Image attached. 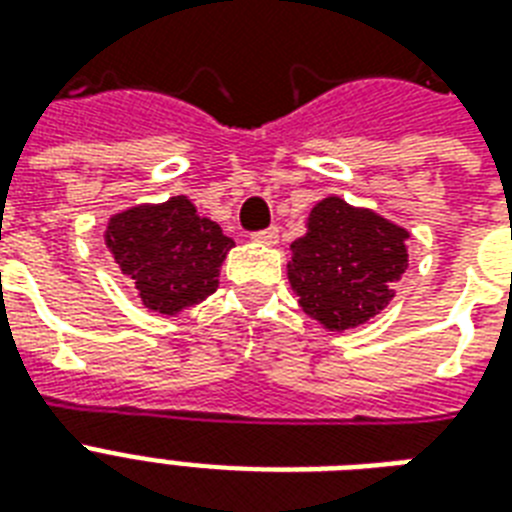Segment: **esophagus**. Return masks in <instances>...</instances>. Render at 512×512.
<instances>
[{
	"mask_svg": "<svg viewBox=\"0 0 512 512\" xmlns=\"http://www.w3.org/2000/svg\"><path fill=\"white\" fill-rule=\"evenodd\" d=\"M252 239L260 241V244H276V241H279V228L271 225V228H265V231L252 233Z\"/></svg>",
	"mask_w": 512,
	"mask_h": 512,
	"instance_id": "esophagus-1",
	"label": "esophagus"
}]
</instances>
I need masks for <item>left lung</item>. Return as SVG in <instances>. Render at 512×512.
Wrapping results in <instances>:
<instances>
[{
  "instance_id": "1",
  "label": "left lung",
  "mask_w": 512,
  "mask_h": 512,
  "mask_svg": "<svg viewBox=\"0 0 512 512\" xmlns=\"http://www.w3.org/2000/svg\"><path fill=\"white\" fill-rule=\"evenodd\" d=\"M409 233L372 209L329 196L311 209L308 233L292 241L289 284L311 319L342 332L377 316L409 265Z\"/></svg>"
}]
</instances>
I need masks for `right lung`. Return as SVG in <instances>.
I'll return each instance as SVG.
<instances>
[{"mask_svg": "<svg viewBox=\"0 0 512 512\" xmlns=\"http://www.w3.org/2000/svg\"><path fill=\"white\" fill-rule=\"evenodd\" d=\"M106 244L116 265L135 281L148 311L175 316L217 289L233 239L185 196L140 204L108 220Z\"/></svg>", "mask_w": 512, "mask_h": 512, "instance_id": "right-lung-1", "label": "right lung"}]
</instances>
